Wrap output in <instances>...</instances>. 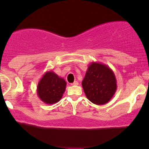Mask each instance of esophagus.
Masks as SVG:
<instances>
[{
    "instance_id": "34e87169",
    "label": "esophagus",
    "mask_w": 149,
    "mask_h": 149,
    "mask_svg": "<svg viewBox=\"0 0 149 149\" xmlns=\"http://www.w3.org/2000/svg\"><path fill=\"white\" fill-rule=\"evenodd\" d=\"M78 83L77 81H74L73 83H71V85H78Z\"/></svg>"
}]
</instances>
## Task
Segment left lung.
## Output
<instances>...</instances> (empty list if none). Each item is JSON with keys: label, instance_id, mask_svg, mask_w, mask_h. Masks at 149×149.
I'll list each match as a JSON object with an SVG mask.
<instances>
[{"label": "left lung", "instance_id": "obj_1", "mask_svg": "<svg viewBox=\"0 0 149 149\" xmlns=\"http://www.w3.org/2000/svg\"><path fill=\"white\" fill-rule=\"evenodd\" d=\"M116 76L109 66L99 62L90 63L82 81L85 96L97 105L108 103L117 90Z\"/></svg>", "mask_w": 149, "mask_h": 149}]
</instances>
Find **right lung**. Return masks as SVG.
Returning <instances> with one entry per match:
<instances>
[{
    "label": "right lung",
    "instance_id": "obj_1",
    "mask_svg": "<svg viewBox=\"0 0 149 149\" xmlns=\"http://www.w3.org/2000/svg\"><path fill=\"white\" fill-rule=\"evenodd\" d=\"M66 86L64 78L52 71H46L38 83L37 95L45 104H55L61 99Z\"/></svg>",
    "mask_w": 149,
    "mask_h": 149
}]
</instances>
